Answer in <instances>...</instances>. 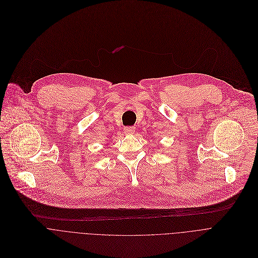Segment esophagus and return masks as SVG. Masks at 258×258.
Returning <instances> with one entry per match:
<instances>
[{
    "mask_svg": "<svg viewBox=\"0 0 258 258\" xmlns=\"http://www.w3.org/2000/svg\"><path fill=\"white\" fill-rule=\"evenodd\" d=\"M134 132H135V128L134 127H126L124 129V133L126 135H132V134H134Z\"/></svg>",
    "mask_w": 258,
    "mask_h": 258,
    "instance_id": "34e87169",
    "label": "esophagus"
}]
</instances>
